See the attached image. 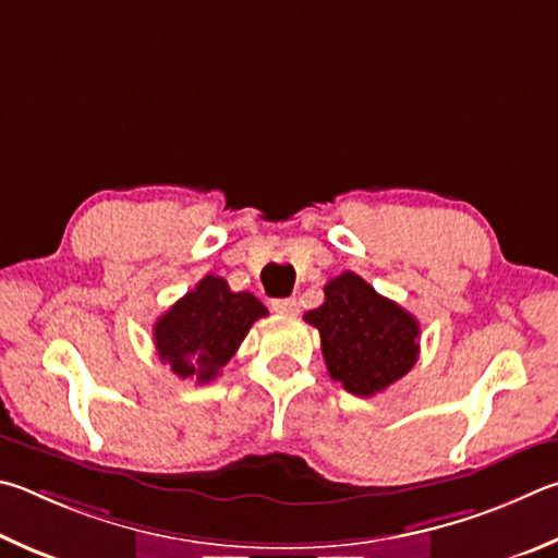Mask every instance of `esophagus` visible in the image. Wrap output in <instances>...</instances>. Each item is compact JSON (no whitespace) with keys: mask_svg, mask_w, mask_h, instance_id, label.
Listing matches in <instances>:
<instances>
[{"mask_svg":"<svg viewBox=\"0 0 558 558\" xmlns=\"http://www.w3.org/2000/svg\"><path fill=\"white\" fill-rule=\"evenodd\" d=\"M271 308L277 311V314H284V316H294V314H299V304H296V299H274V301H271Z\"/></svg>","mask_w":558,"mask_h":558,"instance_id":"obj_1","label":"esophagus"}]
</instances>
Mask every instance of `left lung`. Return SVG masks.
I'll return each instance as SVG.
<instances>
[{"instance_id": "left-lung-1", "label": "left lung", "mask_w": 558, "mask_h": 558, "mask_svg": "<svg viewBox=\"0 0 558 558\" xmlns=\"http://www.w3.org/2000/svg\"><path fill=\"white\" fill-rule=\"evenodd\" d=\"M326 301L304 316L318 328L328 375L355 397L383 392L414 367L418 320L367 284L343 271L324 287Z\"/></svg>"}]
</instances>
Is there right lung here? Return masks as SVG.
Segmentation results:
<instances>
[{"mask_svg":"<svg viewBox=\"0 0 558 558\" xmlns=\"http://www.w3.org/2000/svg\"><path fill=\"white\" fill-rule=\"evenodd\" d=\"M262 316L267 308L257 296L208 274L154 324L156 353L173 375L208 385Z\"/></svg>","mask_w":558,"mask_h":558,"instance_id":"obj_1","label":"right lung"}]
</instances>
